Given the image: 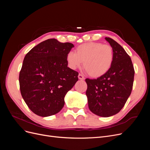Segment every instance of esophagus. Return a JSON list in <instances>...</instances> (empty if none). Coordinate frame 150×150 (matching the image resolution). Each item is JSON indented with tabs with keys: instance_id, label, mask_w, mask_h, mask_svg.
<instances>
[{
	"instance_id": "esophagus-1",
	"label": "esophagus",
	"mask_w": 150,
	"mask_h": 150,
	"mask_svg": "<svg viewBox=\"0 0 150 150\" xmlns=\"http://www.w3.org/2000/svg\"><path fill=\"white\" fill-rule=\"evenodd\" d=\"M78 78H79V79H80V80H84V77L82 74H79L78 75Z\"/></svg>"
}]
</instances>
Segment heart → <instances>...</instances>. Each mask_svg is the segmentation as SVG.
<instances>
[{
  "instance_id": "1",
  "label": "heart",
  "mask_w": 150,
  "mask_h": 150,
  "mask_svg": "<svg viewBox=\"0 0 150 150\" xmlns=\"http://www.w3.org/2000/svg\"><path fill=\"white\" fill-rule=\"evenodd\" d=\"M113 59L114 52L110 45L93 42L79 45L76 49V53L70 52L66 56L71 69L80 67L83 62L84 69L93 78L105 74L111 68Z\"/></svg>"
}]
</instances>
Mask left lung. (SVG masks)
<instances>
[{"label": "left lung", "mask_w": 150, "mask_h": 150, "mask_svg": "<svg viewBox=\"0 0 150 150\" xmlns=\"http://www.w3.org/2000/svg\"><path fill=\"white\" fill-rule=\"evenodd\" d=\"M112 47L114 59L105 74L97 79H86V94L89 110L101 117H110L124 107L133 88L134 70L130 57L115 40L105 38Z\"/></svg>", "instance_id": "8db88e82"}]
</instances>
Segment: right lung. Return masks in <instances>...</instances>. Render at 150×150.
<instances>
[{"instance_id": "add662e5", "label": "right lung", "mask_w": 150, "mask_h": 150, "mask_svg": "<svg viewBox=\"0 0 150 150\" xmlns=\"http://www.w3.org/2000/svg\"><path fill=\"white\" fill-rule=\"evenodd\" d=\"M74 45L49 39L26 54L19 74L22 97L30 110L42 117L57 114L64 98L78 81V72L67 67V54Z\"/></svg>"}]
</instances>
